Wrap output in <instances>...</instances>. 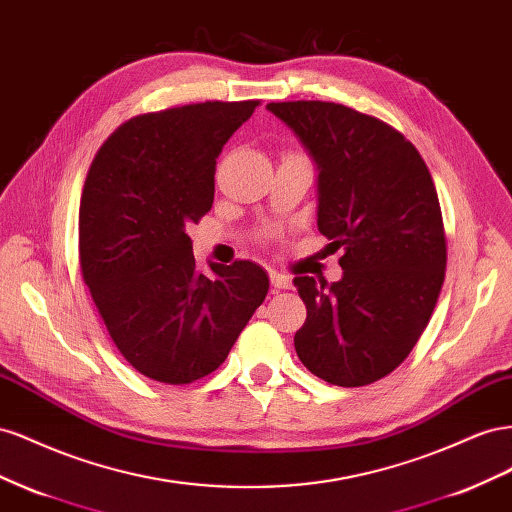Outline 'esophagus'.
Instances as JSON below:
<instances>
[{"instance_id": "34e87169", "label": "esophagus", "mask_w": 512, "mask_h": 512, "mask_svg": "<svg viewBox=\"0 0 512 512\" xmlns=\"http://www.w3.org/2000/svg\"><path fill=\"white\" fill-rule=\"evenodd\" d=\"M270 283L274 289H291V279L287 274H281V272H270Z\"/></svg>"}]
</instances>
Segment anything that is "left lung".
Masks as SVG:
<instances>
[{"label": "left lung", "mask_w": 512, "mask_h": 512, "mask_svg": "<svg viewBox=\"0 0 512 512\" xmlns=\"http://www.w3.org/2000/svg\"><path fill=\"white\" fill-rule=\"evenodd\" d=\"M319 169L317 227L343 279L296 276L298 358L324 382H377L410 356L446 276V231L429 167L397 128L337 102H270Z\"/></svg>", "instance_id": "left-lung-1"}]
</instances>
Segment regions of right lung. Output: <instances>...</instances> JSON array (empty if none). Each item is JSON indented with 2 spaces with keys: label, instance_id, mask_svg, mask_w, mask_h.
<instances>
[{
  "label": "right lung",
  "instance_id": "right-lung-1",
  "mask_svg": "<svg viewBox=\"0 0 512 512\" xmlns=\"http://www.w3.org/2000/svg\"><path fill=\"white\" fill-rule=\"evenodd\" d=\"M259 100L143 113L100 145L83 184L79 264L130 367L160 384L216 371L268 294L253 261L201 274L186 233L212 208L216 158Z\"/></svg>",
  "mask_w": 512,
  "mask_h": 512
}]
</instances>
